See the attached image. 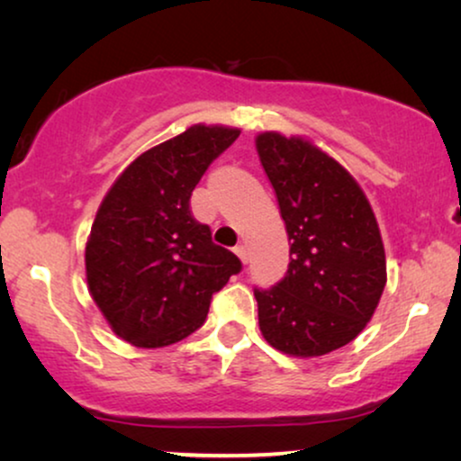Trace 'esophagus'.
<instances>
[{
  "mask_svg": "<svg viewBox=\"0 0 461 461\" xmlns=\"http://www.w3.org/2000/svg\"><path fill=\"white\" fill-rule=\"evenodd\" d=\"M235 254L239 256V260H241L243 264H248V260H249V254H248V248H245V245H237V248H235Z\"/></svg>",
  "mask_w": 461,
  "mask_h": 461,
  "instance_id": "34e87169",
  "label": "esophagus"
}]
</instances>
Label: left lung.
Returning a JSON list of instances; mask_svg holds the SVG:
<instances>
[{"label":"left lung","mask_w":461,"mask_h":461,"mask_svg":"<svg viewBox=\"0 0 461 461\" xmlns=\"http://www.w3.org/2000/svg\"><path fill=\"white\" fill-rule=\"evenodd\" d=\"M256 149L289 237L285 276L254 289L260 331L285 355H327L365 330L386 285L374 210L357 180L304 138L264 131Z\"/></svg>","instance_id":"left-lung-1"}]
</instances>
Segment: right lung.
<instances>
[{"label":"right lung","mask_w":461,"mask_h":461,"mask_svg":"<svg viewBox=\"0 0 461 461\" xmlns=\"http://www.w3.org/2000/svg\"><path fill=\"white\" fill-rule=\"evenodd\" d=\"M237 128L191 125L136 157L98 207L86 245L87 287L111 330L138 348L180 342L241 260L212 241L191 194Z\"/></svg>","instance_id":"1"}]
</instances>
